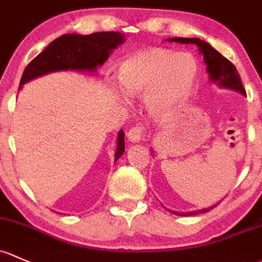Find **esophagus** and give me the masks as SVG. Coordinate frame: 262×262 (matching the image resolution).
Returning <instances> with one entry per match:
<instances>
[{
  "mask_svg": "<svg viewBox=\"0 0 262 262\" xmlns=\"http://www.w3.org/2000/svg\"><path fill=\"white\" fill-rule=\"evenodd\" d=\"M126 137H128V139L130 140V142L138 143L139 140H142L143 138V126L140 125L132 126V128L128 130Z\"/></svg>",
  "mask_w": 262,
  "mask_h": 262,
  "instance_id": "esophagus-1",
  "label": "esophagus"
}]
</instances>
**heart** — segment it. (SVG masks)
<instances>
[{"mask_svg":"<svg viewBox=\"0 0 262 262\" xmlns=\"http://www.w3.org/2000/svg\"><path fill=\"white\" fill-rule=\"evenodd\" d=\"M198 62L188 52L150 48L118 66L117 78L126 95L144 96L148 109L163 114L183 103L194 86Z\"/></svg>","mask_w":262,"mask_h":262,"instance_id":"heart-1","label":"heart"}]
</instances>
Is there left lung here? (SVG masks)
Returning <instances> with one entry per match:
<instances>
[{"label":"left lung","mask_w":262,"mask_h":262,"mask_svg":"<svg viewBox=\"0 0 262 262\" xmlns=\"http://www.w3.org/2000/svg\"><path fill=\"white\" fill-rule=\"evenodd\" d=\"M169 42H180V43H193L198 46V50L203 55V61L206 62L207 73L210 75V80L219 85L220 88H226V89H232L236 92L241 93L242 95H246L244 89V85L241 82V78L236 70L235 65L222 56L219 51L214 50L213 48L207 43L206 41L200 40V38H186V37H173L168 38ZM219 205V203H217ZM217 205L211 206L203 210L191 211V212H173L172 213L178 214V216H194V214L205 213V212L211 211L212 208L216 207Z\"/></svg>","instance_id":"8db88e82"}]
</instances>
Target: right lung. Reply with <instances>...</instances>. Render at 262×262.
Segmentation results:
<instances>
[{
  "label": "right lung",
  "instance_id": "obj_1",
  "mask_svg": "<svg viewBox=\"0 0 262 262\" xmlns=\"http://www.w3.org/2000/svg\"><path fill=\"white\" fill-rule=\"evenodd\" d=\"M125 41L123 34L115 31L95 32L92 35L65 34L55 38L41 54H38L25 69L20 88L32 79L54 71L75 70L95 73L98 66L108 60L110 52ZM125 150L124 132L119 130L114 161Z\"/></svg>",
  "mask_w": 262,
  "mask_h": 262
}]
</instances>
